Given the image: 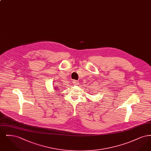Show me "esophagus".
Wrapping results in <instances>:
<instances>
[{"label": "esophagus", "mask_w": 151, "mask_h": 151, "mask_svg": "<svg viewBox=\"0 0 151 151\" xmlns=\"http://www.w3.org/2000/svg\"><path fill=\"white\" fill-rule=\"evenodd\" d=\"M72 83H73L74 85H75V86L79 85V81H77V80H73V81H72Z\"/></svg>", "instance_id": "obj_1"}]
</instances>
